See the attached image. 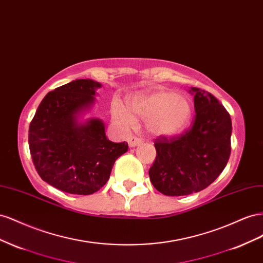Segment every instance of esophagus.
Here are the masks:
<instances>
[{
	"label": "esophagus",
	"instance_id": "1",
	"mask_svg": "<svg viewBox=\"0 0 263 263\" xmlns=\"http://www.w3.org/2000/svg\"><path fill=\"white\" fill-rule=\"evenodd\" d=\"M127 142H129V145H130L131 147H134V146H137V145H139V144L142 143V139H141V138H138V137H136V136H133V137H130V138H129V140H127Z\"/></svg>",
	"mask_w": 263,
	"mask_h": 263
}]
</instances>
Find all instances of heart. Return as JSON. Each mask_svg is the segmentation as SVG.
Segmentation results:
<instances>
[{
	"label": "heart",
	"instance_id": "1",
	"mask_svg": "<svg viewBox=\"0 0 263 263\" xmlns=\"http://www.w3.org/2000/svg\"><path fill=\"white\" fill-rule=\"evenodd\" d=\"M130 108L115 100L111 104L112 117L120 124L133 126L137 123L133 111L146 121L147 129L157 136H175L185 129L192 118L190 99L164 89L148 96L134 97Z\"/></svg>",
	"mask_w": 263,
	"mask_h": 263
}]
</instances>
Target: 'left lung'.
Masks as SVG:
<instances>
[{
  "mask_svg": "<svg viewBox=\"0 0 263 263\" xmlns=\"http://www.w3.org/2000/svg\"><path fill=\"white\" fill-rule=\"evenodd\" d=\"M195 120L191 129L175 137L156 138V157L149 179L166 196H184L211 185L230 156L231 118L213 95L192 88Z\"/></svg>",
  "mask_w": 263,
  "mask_h": 263,
  "instance_id": "8db88e82",
  "label": "left lung"
}]
</instances>
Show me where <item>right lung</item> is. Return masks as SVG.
I'll return each mask as SVG.
<instances>
[{
    "instance_id": "add662e5",
    "label": "right lung",
    "mask_w": 263,
    "mask_h": 263,
    "mask_svg": "<svg viewBox=\"0 0 263 263\" xmlns=\"http://www.w3.org/2000/svg\"><path fill=\"white\" fill-rule=\"evenodd\" d=\"M99 82L77 79L48 92L29 124L28 144L37 173L57 190L76 195L98 192L129 146L106 137L100 119L78 121L95 102Z\"/></svg>"
}]
</instances>
